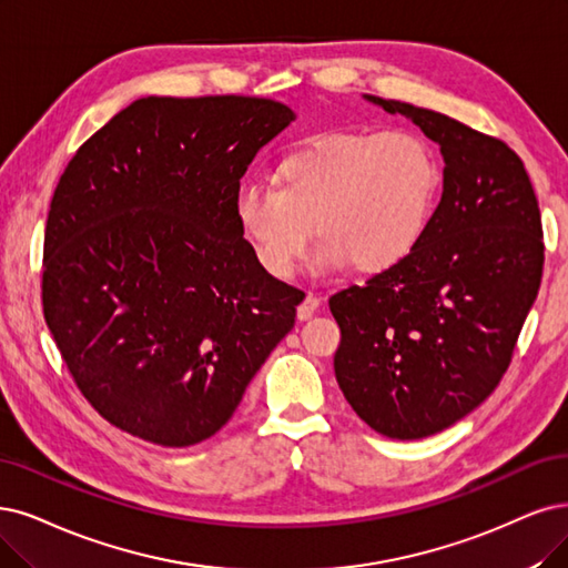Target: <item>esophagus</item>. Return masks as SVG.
Segmentation results:
<instances>
[{
    "mask_svg": "<svg viewBox=\"0 0 568 568\" xmlns=\"http://www.w3.org/2000/svg\"><path fill=\"white\" fill-rule=\"evenodd\" d=\"M318 306H321V297L313 295V292H308V295L302 300V304L297 306V318L300 321H308L313 313L318 311Z\"/></svg>",
    "mask_w": 568,
    "mask_h": 568,
    "instance_id": "34e87169",
    "label": "esophagus"
}]
</instances>
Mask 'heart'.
<instances>
[{
    "instance_id": "obj_1",
    "label": "heart",
    "mask_w": 568,
    "mask_h": 568,
    "mask_svg": "<svg viewBox=\"0 0 568 568\" xmlns=\"http://www.w3.org/2000/svg\"><path fill=\"white\" fill-rule=\"evenodd\" d=\"M437 192L430 144L414 131H337L311 140L276 171V186L243 182L239 226L273 278H290L311 243L323 266L374 276L422 241Z\"/></svg>"
}]
</instances>
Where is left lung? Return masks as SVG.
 I'll list each match as a JSON object with an SVG mask.
<instances>
[{
  "mask_svg": "<svg viewBox=\"0 0 568 568\" xmlns=\"http://www.w3.org/2000/svg\"><path fill=\"white\" fill-rule=\"evenodd\" d=\"M365 100L439 144L443 199L400 264L329 300L342 329L334 374L369 428L422 439L479 407L506 374L540 287V210L506 142L409 102Z\"/></svg>",
  "mask_w": 568,
  "mask_h": 568,
  "instance_id": "left-lung-1",
  "label": "left lung"
}]
</instances>
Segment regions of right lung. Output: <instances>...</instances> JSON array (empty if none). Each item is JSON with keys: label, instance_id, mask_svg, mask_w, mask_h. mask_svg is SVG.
I'll use <instances>...</instances> for the list:
<instances>
[{"label": "right lung", "instance_id": "right-lung-1", "mask_svg": "<svg viewBox=\"0 0 568 568\" xmlns=\"http://www.w3.org/2000/svg\"><path fill=\"white\" fill-rule=\"evenodd\" d=\"M297 119L264 98H140L83 142L44 236V318L83 397L161 447L215 435L295 327L297 287L262 268L234 199Z\"/></svg>", "mask_w": 568, "mask_h": 568}]
</instances>
